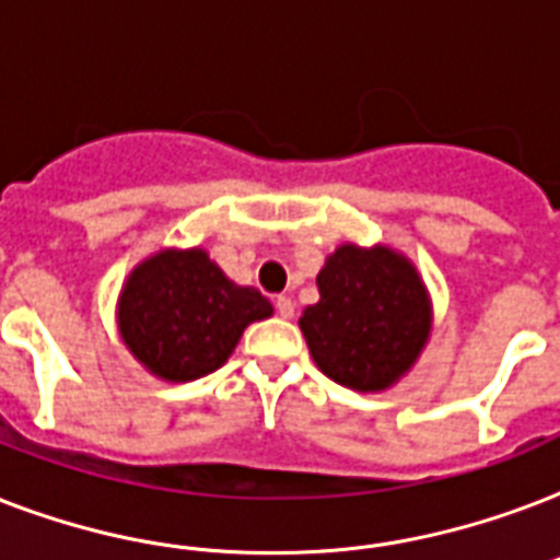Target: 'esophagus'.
Segmentation results:
<instances>
[{
	"label": "esophagus",
	"instance_id": "esophagus-1",
	"mask_svg": "<svg viewBox=\"0 0 560 560\" xmlns=\"http://www.w3.org/2000/svg\"><path fill=\"white\" fill-rule=\"evenodd\" d=\"M276 311H279V316L290 319V316H293V311H296V305H293V299L290 296H279L276 299Z\"/></svg>",
	"mask_w": 560,
	"mask_h": 560
}]
</instances>
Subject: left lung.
I'll list each match as a JSON object with an SVG mask.
<instances>
[{"mask_svg":"<svg viewBox=\"0 0 560 560\" xmlns=\"http://www.w3.org/2000/svg\"><path fill=\"white\" fill-rule=\"evenodd\" d=\"M319 302L299 316L325 377L383 392L409 374L433 334V299L421 272L389 244H340L316 276Z\"/></svg>","mask_w":560,"mask_h":560,"instance_id":"left-lung-1","label":"left lung"}]
</instances>
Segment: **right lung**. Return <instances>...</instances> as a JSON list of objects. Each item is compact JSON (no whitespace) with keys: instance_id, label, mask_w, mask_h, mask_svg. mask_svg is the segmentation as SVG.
I'll return each instance as SVG.
<instances>
[{"instance_id":"obj_1","label":"right lung","mask_w":560,"mask_h":560,"mask_svg":"<svg viewBox=\"0 0 560 560\" xmlns=\"http://www.w3.org/2000/svg\"><path fill=\"white\" fill-rule=\"evenodd\" d=\"M272 316L261 290L244 288L202 246H165L136 264L116 302L118 337L144 372L197 381L232 358L246 325Z\"/></svg>"}]
</instances>
